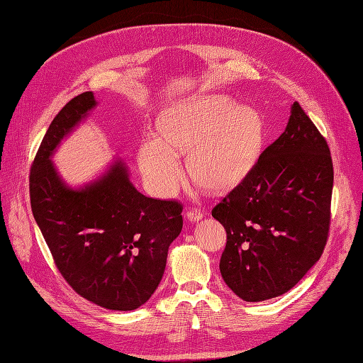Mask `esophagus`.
Masks as SVG:
<instances>
[{"label":"esophagus","mask_w":363,"mask_h":363,"mask_svg":"<svg viewBox=\"0 0 363 363\" xmlns=\"http://www.w3.org/2000/svg\"><path fill=\"white\" fill-rule=\"evenodd\" d=\"M203 216H204L203 211L196 208V207H191V208H187V211H186V218L189 220H199Z\"/></svg>","instance_id":"esophagus-1"}]
</instances>
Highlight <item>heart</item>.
Returning a JSON list of instances; mask_svg holds the SVG:
<instances>
[{"label": "heart", "instance_id": "1", "mask_svg": "<svg viewBox=\"0 0 363 363\" xmlns=\"http://www.w3.org/2000/svg\"><path fill=\"white\" fill-rule=\"evenodd\" d=\"M160 141L140 150L145 180L159 194H169L182 179L180 155H189L187 171L207 191L220 192L239 183L262 145V118L251 106L228 96H207L167 109L157 121Z\"/></svg>", "mask_w": 363, "mask_h": 363}]
</instances>
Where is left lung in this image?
<instances>
[{
  "instance_id": "1",
  "label": "left lung",
  "mask_w": 363,
  "mask_h": 363,
  "mask_svg": "<svg viewBox=\"0 0 363 363\" xmlns=\"http://www.w3.org/2000/svg\"><path fill=\"white\" fill-rule=\"evenodd\" d=\"M332 189L326 138L294 102L282 135L211 210L227 231L225 284L246 302L291 290L326 246Z\"/></svg>"
}]
</instances>
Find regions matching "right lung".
<instances>
[{
	"label": "right lung",
	"mask_w": 363,
	"mask_h": 363,
	"mask_svg": "<svg viewBox=\"0 0 363 363\" xmlns=\"http://www.w3.org/2000/svg\"><path fill=\"white\" fill-rule=\"evenodd\" d=\"M94 106L93 93L85 91L49 124L30 169L31 210L72 289L102 308L132 311L164 277L168 247L183 227V204L136 191L121 160L82 189L61 182L49 157Z\"/></svg>",
	"instance_id": "add662e5"
}]
</instances>
